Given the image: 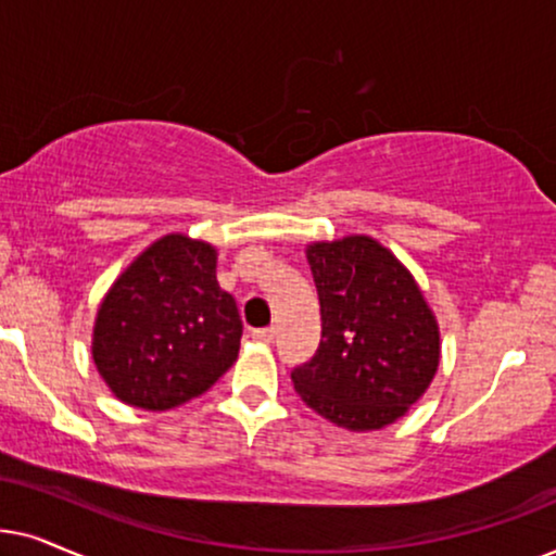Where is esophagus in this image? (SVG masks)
<instances>
[{
	"label": "esophagus",
	"instance_id": "1",
	"mask_svg": "<svg viewBox=\"0 0 556 556\" xmlns=\"http://www.w3.org/2000/svg\"><path fill=\"white\" fill-rule=\"evenodd\" d=\"M274 336H277V330L274 328H258L251 332V338L258 340V343H274Z\"/></svg>",
	"mask_w": 556,
	"mask_h": 556
}]
</instances>
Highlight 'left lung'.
<instances>
[{"label": "left lung", "mask_w": 556, "mask_h": 556, "mask_svg": "<svg viewBox=\"0 0 556 556\" xmlns=\"http://www.w3.org/2000/svg\"><path fill=\"white\" fill-rule=\"evenodd\" d=\"M320 300V345L292 383L332 425L371 432L402 419L440 366V325L412 271L366 233L305 249Z\"/></svg>", "instance_id": "8db88e82"}]
</instances>
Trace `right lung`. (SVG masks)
<instances>
[{"instance_id": "right-lung-1", "label": "right lung", "mask_w": 556, "mask_h": 556, "mask_svg": "<svg viewBox=\"0 0 556 556\" xmlns=\"http://www.w3.org/2000/svg\"><path fill=\"white\" fill-rule=\"evenodd\" d=\"M208 241L167 233L150 243L103 294L91 355L118 402L175 409L224 376L241 348L236 300L216 279Z\"/></svg>"}]
</instances>
